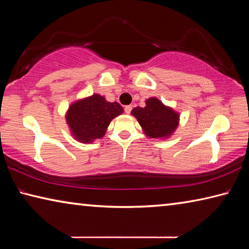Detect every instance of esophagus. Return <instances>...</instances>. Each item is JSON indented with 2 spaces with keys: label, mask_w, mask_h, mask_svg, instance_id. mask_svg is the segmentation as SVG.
<instances>
[{
  "label": "esophagus",
  "mask_w": 249,
  "mask_h": 249,
  "mask_svg": "<svg viewBox=\"0 0 249 249\" xmlns=\"http://www.w3.org/2000/svg\"><path fill=\"white\" fill-rule=\"evenodd\" d=\"M132 105H126V107H124V111H125V113L126 114H129L130 112H132Z\"/></svg>",
  "instance_id": "esophagus-1"
}]
</instances>
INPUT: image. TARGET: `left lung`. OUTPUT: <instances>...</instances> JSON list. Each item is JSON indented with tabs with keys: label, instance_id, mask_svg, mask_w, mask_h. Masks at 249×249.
<instances>
[{
	"label": "left lung",
	"instance_id": "obj_1",
	"mask_svg": "<svg viewBox=\"0 0 249 249\" xmlns=\"http://www.w3.org/2000/svg\"><path fill=\"white\" fill-rule=\"evenodd\" d=\"M132 114L150 138H165L174 133L178 126L179 115L174 109L165 107L158 99L150 98L146 107L133 108Z\"/></svg>",
	"mask_w": 249,
	"mask_h": 249
}]
</instances>
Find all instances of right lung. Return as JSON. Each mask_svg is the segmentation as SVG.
<instances>
[{
    "label": "right lung",
    "mask_w": 249,
    "mask_h": 249,
    "mask_svg": "<svg viewBox=\"0 0 249 249\" xmlns=\"http://www.w3.org/2000/svg\"><path fill=\"white\" fill-rule=\"evenodd\" d=\"M122 113L123 107L119 103L94 94L73 103L66 117L73 136L82 142H91L103 137L111 121Z\"/></svg>",
    "instance_id": "1"
}]
</instances>
